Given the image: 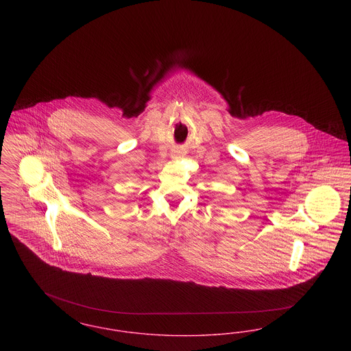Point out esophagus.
<instances>
[{"instance_id":"obj_1","label":"esophagus","mask_w":351,"mask_h":351,"mask_svg":"<svg viewBox=\"0 0 351 351\" xmlns=\"http://www.w3.org/2000/svg\"><path fill=\"white\" fill-rule=\"evenodd\" d=\"M175 158H178V155H175Z\"/></svg>"}]
</instances>
